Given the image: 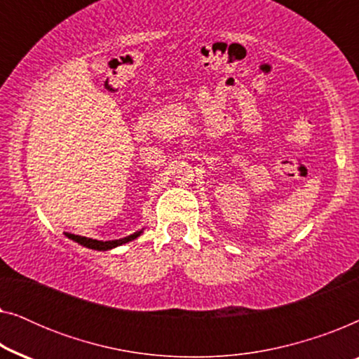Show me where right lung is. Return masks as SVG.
<instances>
[{
  "label": "right lung",
  "mask_w": 359,
  "mask_h": 359,
  "mask_svg": "<svg viewBox=\"0 0 359 359\" xmlns=\"http://www.w3.org/2000/svg\"><path fill=\"white\" fill-rule=\"evenodd\" d=\"M140 233H142V230H140V232H135V233L129 235V237H126V238L109 240V242H101V240H93V238L80 237V235H73V233H67V237H68V238H72V240H75L76 243L83 245V247L91 248V250H100V252H101V250H111V248L119 247V245H122V243L130 242V240H134V238L139 237Z\"/></svg>",
  "instance_id": "right-lung-1"
}]
</instances>
